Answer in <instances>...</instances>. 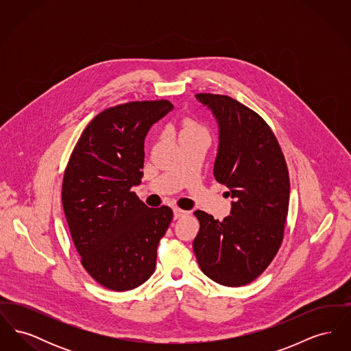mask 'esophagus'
I'll return each instance as SVG.
<instances>
[{"label": "esophagus", "instance_id": "34e87169", "mask_svg": "<svg viewBox=\"0 0 351 351\" xmlns=\"http://www.w3.org/2000/svg\"><path fill=\"white\" fill-rule=\"evenodd\" d=\"M188 212H185L183 209H179V208H173V218L178 219V218L183 217Z\"/></svg>", "mask_w": 351, "mask_h": 351}]
</instances>
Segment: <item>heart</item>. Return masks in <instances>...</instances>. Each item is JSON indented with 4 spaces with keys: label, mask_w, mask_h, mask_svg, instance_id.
Here are the masks:
<instances>
[{
    "label": "heart",
    "mask_w": 351,
    "mask_h": 351,
    "mask_svg": "<svg viewBox=\"0 0 351 351\" xmlns=\"http://www.w3.org/2000/svg\"><path fill=\"white\" fill-rule=\"evenodd\" d=\"M193 133H205L197 123H195L191 119H185L183 123V130H182V135L183 134H193Z\"/></svg>",
    "instance_id": "obj_1"
}]
</instances>
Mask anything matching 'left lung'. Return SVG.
Instances as JSON below:
<instances>
[{
  "label": "left lung",
  "mask_w": 351,
  "mask_h": 351,
  "mask_svg": "<svg viewBox=\"0 0 351 351\" xmlns=\"http://www.w3.org/2000/svg\"><path fill=\"white\" fill-rule=\"evenodd\" d=\"M218 126L213 175L229 188L230 216L222 221L196 210L200 230L193 251L213 282L239 287L255 280L272 262L283 239L289 178L283 152L267 123L229 96L200 93Z\"/></svg>",
  "instance_id": "left-lung-1"
}]
</instances>
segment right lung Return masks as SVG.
Here are the masks:
<instances>
[{
    "label": "right lung",
    "mask_w": 351,
    "mask_h": 351,
    "mask_svg": "<svg viewBox=\"0 0 351 351\" xmlns=\"http://www.w3.org/2000/svg\"><path fill=\"white\" fill-rule=\"evenodd\" d=\"M172 109L166 100L135 101L101 112L68 162L62 200L69 232L84 268L108 289H134L155 271L173 215L166 205L149 208L132 188L143 176L146 135Z\"/></svg>",
    "instance_id": "obj_1"
}]
</instances>
